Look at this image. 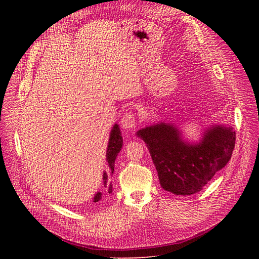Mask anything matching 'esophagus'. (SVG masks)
<instances>
[{
    "label": "esophagus",
    "mask_w": 259,
    "mask_h": 259,
    "mask_svg": "<svg viewBox=\"0 0 259 259\" xmlns=\"http://www.w3.org/2000/svg\"><path fill=\"white\" fill-rule=\"evenodd\" d=\"M120 122H121L122 128L129 130L134 128L135 125H137V117H135V115L132 112H128V113H125L124 116L121 117Z\"/></svg>",
    "instance_id": "34e87169"
}]
</instances>
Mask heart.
Listing matches in <instances>:
<instances>
[{
  "instance_id": "1",
  "label": "heart",
  "mask_w": 259,
  "mask_h": 259,
  "mask_svg": "<svg viewBox=\"0 0 259 259\" xmlns=\"http://www.w3.org/2000/svg\"><path fill=\"white\" fill-rule=\"evenodd\" d=\"M102 103H103V102H102Z\"/></svg>"
}]
</instances>
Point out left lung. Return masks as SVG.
Instances as JSON below:
<instances>
[{
  "label": "left lung",
  "instance_id": "8db88e82",
  "mask_svg": "<svg viewBox=\"0 0 259 259\" xmlns=\"http://www.w3.org/2000/svg\"><path fill=\"white\" fill-rule=\"evenodd\" d=\"M137 135L150 152L161 188L176 195L200 191L228 164L235 146V131L224 125L206 128L196 143L185 141L172 122L158 121Z\"/></svg>",
  "mask_w": 259,
  "mask_h": 259
}]
</instances>
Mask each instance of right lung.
I'll use <instances>...</instances> for the list:
<instances>
[{
	"label": "right lung",
	"mask_w": 259,
	"mask_h": 259,
	"mask_svg": "<svg viewBox=\"0 0 259 259\" xmlns=\"http://www.w3.org/2000/svg\"><path fill=\"white\" fill-rule=\"evenodd\" d=\"M122 147V138L119 126L115 124L109 135V142L106 152V159L108 162V171H104L103 174V191H98L93 197V202H99L106 196L112 193V183L110 182L111 176L114 172V162L117 154Z\"/></svg>",
	"instance_id": "right-lung-1"
}]
</instances>
